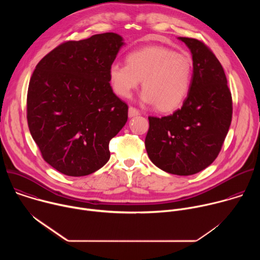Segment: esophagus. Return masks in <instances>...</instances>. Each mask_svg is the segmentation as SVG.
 Listing matches in <instances>:
<instances>
[{"mask_svg": "<svg viewBox=\"0 0 260 260\" xmlns=\"http://www.w3.org/2000/svg\"><path fill=\"white\" fill-rule=\"evenodd\" d=\"M140 115V111L135 108V107H129L128 108V116L129 117H135V116H138Z\"/></svg>", "mask_w": 260, "mask_h": 260, "instance_id": "esophagus-1", "label": "esophagus"}]
</instances>
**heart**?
Instances as JSON below:
<instances>
[{
	"instance_id": "heart-1",
	"label": "heart",
	"mask_w": 260,
	"mask_h": 260,
	"mask_svg": "<svg viewBox=\"0 0 260 260\" xmlns=\"http://www.w3.org/2000/svg\"><path fill=\"white\" fill-rule=\"evenodd\" d=\"M192 79V61L183 53L165 46H146L132 51L126 64L113 62L109 80L114 92L131 96L142 81V100L155 104L161 112H172L187 98Z\"/></svg>"
}]
</instances>
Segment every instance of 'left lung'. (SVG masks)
Here are the masks:
<instances>
[{
    "instance_id": "left-lung-1",
    "label": "left lung",
    "mask_w": 260,
    "mask_h": 260,
    "mask_svg": "<svg viewBox=\"0 0 260 260\" xmlns=\"http://www.w3.org/2000/svg\"><path fill=\"white\" fill-rule=\"evenodd\" d=\"M190 49L193 74L181 109L161 118L149 116L145 147L160 170L197 174L218 156L233 117V99L223 68L202 41L179 37Z\"/></svg>"
}]
</instances>
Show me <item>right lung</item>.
Returning a JSON list of instances; mask_svg holds the SVG:
<instances>
[{
  "instance_id": "obj_1",
  "label": "right lung",
  "mask_w": 260,
  "mask_h": 260,
  "mask_svg": "<svg viewBox=\"0 0 260 260\" xmlns=\"http://www.w3.org/2000/svg\"><path fill=\"white\" fill-rule=\"evenodd\" d=\"M123 45L115 32L67 41L36 66L26 98L30 135L43 159L72 177L110 158L109 143L127 121V105L110 85L109 68Z\"/></svg>"
}]
</instances>
